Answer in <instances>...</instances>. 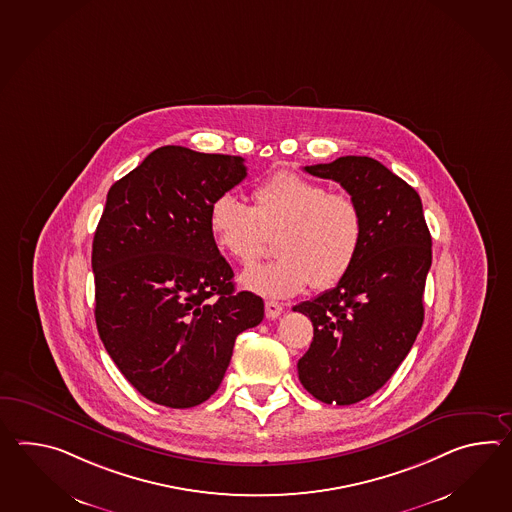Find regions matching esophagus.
<instances>
[{"instance_id": "1", "label": "esophagus", "mask_w": 512, "mask_h": 512, "mask_svg": "<svg viewBox=\"0 0 512 512\" xmlns=\"http://www.w3.org/2000/svg\"><path fill=\"white\" fill-rule=\"evenodd\" d=\"M264 312H266V318L268 319L279 318L283 314V305L277 303V301H266L264 303Z\"/></svg>"}]
</instances>
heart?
<instances>
[{
    "label": "heart",
    "instance_id": "obj_1",
    "mask_svg": "<svg viewBox=\"0 0 512 512\" xmlns=\"http://www.w3.org/2000/svg\"><path fill=\"white\" fill-rule=\"evenodd\" d=\"M253 207L220 194L209 211L216 248L240 264L261 257L266 237L277 233L268 264L251 266L240 284L257 296L283 299L308 284L329 290L351 272L364 244V213L347 194L296 172H277L253 189Z\"/></svg>",
    "mask_w": 512,
    "mask_h": 512
}]
</instances>
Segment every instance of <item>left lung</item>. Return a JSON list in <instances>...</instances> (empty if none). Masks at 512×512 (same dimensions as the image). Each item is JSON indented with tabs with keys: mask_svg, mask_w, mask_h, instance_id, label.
I'll return each mask as SVG.
<instances>
[{
	"mask_svg": "<svg viewBox=\"0 0 512 512\" xmlns=\"http://www.w3.org/2000/svg\"><path fill=\"white\" fill-rule=\"evenodd\" d=\"M305 171L340 183L364 213V244L351 272L294 307L314 325L297 362L301 384L325 404L349 406L384 386L415 343L432 237L421 196L380 161L343 156Z\"/></svg>",
	"mask_w": 512,
	"mask_h": 512,
	"instance_id": "obj_1",
	"label": "left lung"
}]
</instances>
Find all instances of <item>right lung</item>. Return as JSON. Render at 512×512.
Here are the masks:
<instances>
[{"label": "right lung", "mask_w": 512, "mask_h": 512, "mask_svg": "<svg viewBox=\"0 0 512 512\" xmlns=\"http://www.w3.org/2000/svg\"><path fill=\"white\" fill-rule=\"evenodd\" d=\"M246 174L240 156L167 145L108 191L91 251L97 330L126 380L159 406L211 397L237 336L264 318L261 297L235 292L209 229L213 202Z\"/></svg>", "instance_id": "1"}]
</instances>
